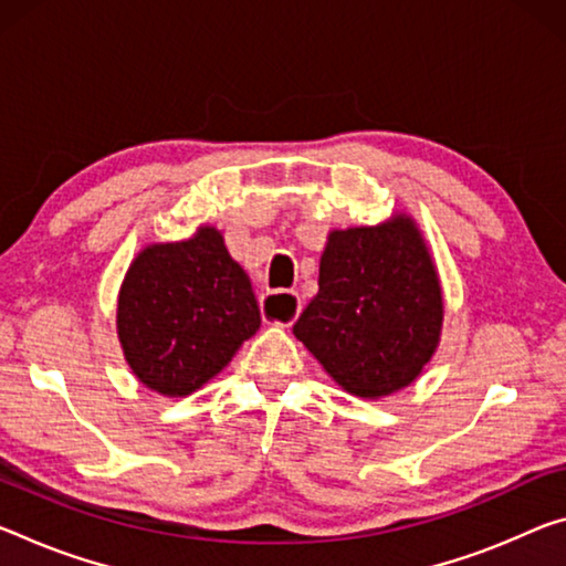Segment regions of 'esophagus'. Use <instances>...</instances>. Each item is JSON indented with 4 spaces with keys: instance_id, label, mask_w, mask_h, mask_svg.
<instances>
[{
    "instance_id": "esophagus-1",
    "label": "esophagus",
    "mask_w": 566,
    "mask_h": 566,
    "mask_svg": "<svg viewBox=\"0 0 566 566\" xmlns=\"http://www.w3.org/2000/svg\"><path fill=\"white\" fill-rule=\"evenodd\" d=\"M300 310H302V300L300 294L294 292H272L266 294L262 302L264 317L280 327H292V322L300 317Z\"/></svg>"
}]
</instances>
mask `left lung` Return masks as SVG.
I'll use <instances>...</instances> for the list:
<instances>
[{
  "label": "left lung",
  "instance_id": "1",
  "mask_svg": "<svg viewBox=\"0 0 566 566\" xmlns=\"http://www.w3.org/2000/svg\"><path fill=\"white\" fill-rule=\"evenodd\" d=\"M443 290L416 219L332 229L319 292L294 337L349 396L378 400L416 382L441 345Z\"/></svg>",
  "mask_w": 566,
  "mask_h": 566
}]
</instances>
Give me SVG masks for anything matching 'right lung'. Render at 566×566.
Masks as SVG:
<instances>
[{
  "mask_svg": "<svg viewBox=\"0 0 566 566\" xmlns=\"http://www.w3.org/2000/svg\"><path fill=\"white\" fill-rule=\"evenodd\" d=\"M259 325L249 276L209 223L140 249L115 310L125 363L164 398H186L217 378Z\"/></svg>",
  "mask_w": 566,
  "mask_h": 566,
  "instance_id": "right-lung-1",
  "label": "right lung"
}]
</instances>
